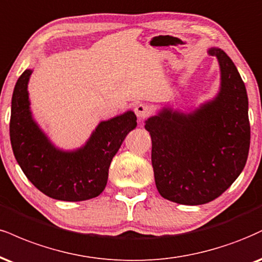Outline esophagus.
<instances>
[{
  "label": "esophagus",
  "instance_id": "esophagus-1",
  "mask_svg": "<svg viewBox=\"0 0 262 262\" xmlns=\"http://www.w3.org/2000/svg\"><path fill=\"white\" fill-rule=\"evenodd\" d=\"M134 112H135V115H137L138 118L144 119L151 113V107L149 105H146V103H139V105L135 106Z\"/></svg>",
  "mask_w": 262,
  "mask_h": 262
}]
</instances>
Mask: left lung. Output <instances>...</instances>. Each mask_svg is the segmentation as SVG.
Returning a JSON list of instances; mask_svg holds the SVG:
<instances>
[{"label":"left lung","mask_w":262,"mask_h":262,"mask_svg":"<svg viewBox=\"0 0 262 262\" xmlns=\"http://www.w3.org/2000/svg\"><path fill=\"white\" fill-rule=\"evenodd\" d=\"M207 53L219 62L216 95L185 111L167 103L145 121L157 190L182 205H203L225 193L244 169L250 146L249 102L241 74L220 47Z\"/></svg>","instance_id":"1"}]
</instances>
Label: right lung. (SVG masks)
<instances>
[{
    "label": "right lung",
    "instance_id": "obj_1",
    "mask_svg": "<svg viewBox=\"0 0 262 262\" xmlns=\"http://www.w3.org/2000/svg\"><path fill=\"white\" fill-rule=\"evenodd\" d=\"M31 73L33 69H25L12 96L9 137L18 165L41 193L52 199L84 201L99 196L107 184L113 156L137 127V116L128 110L101 121L81 146L61 149L34 119L28 91Z\"/></svg>",
    "mask_w": 262,
    "mask_h": 262
}]
</instances>
